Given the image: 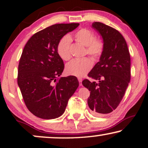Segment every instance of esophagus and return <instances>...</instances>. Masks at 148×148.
<instances>
[{"label": "esophagus", "mask_w": 148, "mask_h": 148, "mask_svg": "<svg viewBox=\"0 0 148 148\" xmlns=\"http://www.w3.org/2000/svg\"><path fill=\"white\" fill-rule=\"evenodd\" d=\"M78 81L79 82V86H82V78H78Z\"/></svg>", "instance_id": "34e87169"}]
</instances>
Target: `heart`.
<instances>
[{"label": "heart", "mask_w": 148, "mask_h": 148, "mask_svg": "<svg viewBox=\"0 0 148 148\" xmlns=\"http://www.w3.org/2000/svg\"><path fill=\"white\" fill-rule=\"evenodd\" d=\"M74 38L79 43L86 46V53L94 59L100 58L104 52V42L101 38H96L93 32L88 29H81L75 34ZM71 42L69 36H64L60 40L57 45V52L64 60H69L71 54ZM92 67V61L89 58L75 59L66 65V72L70 75L82 77L88 73Z\"/></svg>", "instance_id": "b5f03b06"}]
</instances>
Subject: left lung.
I'll use <instances>...</instances> for the list:
<instances>
[{"label":"left lung","mask_w":148,"mask_h":148,"mask_svg":"<svg viewBox=\"0 0 148 148\" xmlns=\"http://www.w3.org/2000/svg\"><path fill=\"white\" fill-rule=\"evenodd\" d=\"M104 42L100 61L88 73L89 77L99 80L98 84L84 79L82 84L90 91L88 104L95 115L112 112L117 108L131 79V58L127 42L120 32L100 22H94Z\"/></svg>","instance_id":"obj_1"}]
</instances>
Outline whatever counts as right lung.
<instances>
[{
  "label": "right lung",
  "mask_w": 148,
  "mask_h": 148,
  "mask_svg": "<svg viewBox=\"0 0 148 148\" xmlns=\"http://www.w3.org/2000/svg\"><path fill=\"white\" fill-rule=\"evenodd\" d=\"M79 23L54 24L34 34L26 43L18 66L17 84L28 110L43 119L63 114L79 86L75 76L59 77L63 60L57 52L60 40Z\"/></svg>",
  "instance_id": "1"
}]
</instances>
